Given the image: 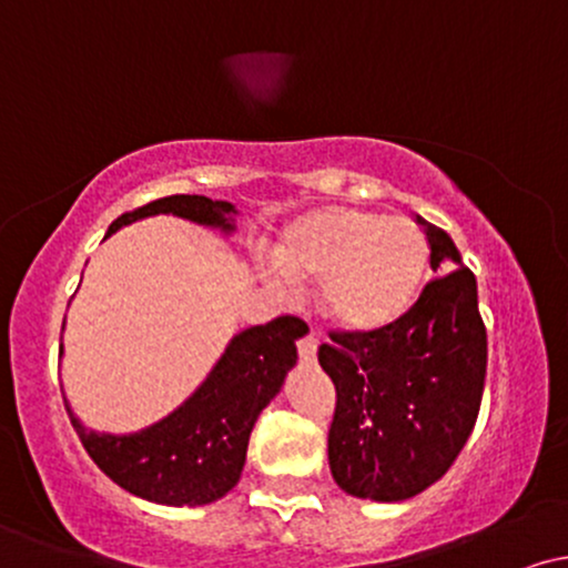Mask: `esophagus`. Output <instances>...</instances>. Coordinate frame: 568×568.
Listing matches in <instances>:
<instances>
[{
	"mask_svg": "<svg viewBox=\"0 0 568 568\" xmlns=\"http://www.w3.org/2000/svg\"><path fill=\"white\" fill-rule=\"evenodd\" d=\"M298 357H302L304 363H312L317 357V338L312 336V334H306V336H302L298 338Z\"/></svg>",
	"mask_w": 568,
	"mask_h": 568,
	"instance_id": "esophagus-1",
	"label": "esophagus"
}]
</instances>
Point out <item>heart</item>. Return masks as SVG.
<instances>
[{"mask_svg": "<svg viewBox=\"0 0 568 568\" xmlns=\"http://www.w3.org/2000/svg\"><path fill=\"white\" fill-rule=\"evenodd\" d=\"M275 256L285 277L321 283L331 323L366 334L395 323L416 302L429 245L408 219L325 205L293 221Z\"/></svg>", "mask_w": 568, "mask_h": 568, "instance_id": "obj_1", "label": "heart"}]
</instances>
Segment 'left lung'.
<instances>
[{
  "label": "left lung",
  "instance_id": "obj_1",
  "mask_svg": "<svg viewBox=\"0 0 568 568\" xmlns=\"http://www.w3.org/2000/svg\"><path fill=\"white\" fill-rule=\"evenodd\" d=\"M433 272L395 323L379 331H334L317 361L336 387L328 465L342 491L361 499L416 497L446 475L465 448L486 379V325L478 283L454 240L416 216Z\"/></svg>",
  "mask_w": 568,
  "mask_h": 568
}]
</instances>
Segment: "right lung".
Wrapping results in <instances>:
<instances>
[{
	"mask_svg": "<svg viewBox=\"0 0 568 568\" xmlns=\"http://www.w3.org/2000/svg\"><path fill=\"white\" fill-rule=\"evenodd\" d=\"M158 213L230 234L237 211L224 200L173 194L122 213L109 234ZM304 334L306 323L291 315L240 331L207 379L173 414L139 433H95L71 414L67 403L69 419L90 459L125 491L171 507L211 505L237 486L251 429L296 366V342Z\"/></svg>",
	"mask_w": 568,
	"mask_h": 568,
	"instance_id": "right-lung-1",
	"label": "right lung"
}]
</instances>
